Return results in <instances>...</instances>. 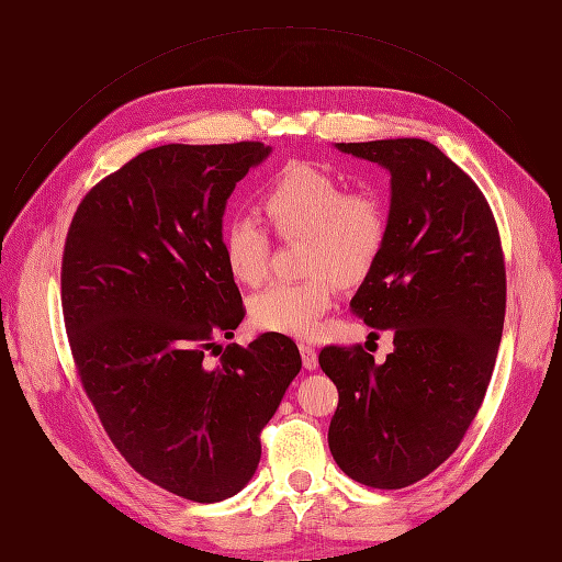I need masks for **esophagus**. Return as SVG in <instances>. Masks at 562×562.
<instances>
[{
  "mask_svg": "<svg viewBox=\"0 0 562 562\" xmlns=\"http://www.w3.org/2000/svg\"><path fill=\"white\" fill-rule=\"evenodd\" d=\"M300 353H302V363L307 370H316L318 368V353L312 345H300Z\"/></svg>",
  "mask_w": 562,
  "mask_h": 562,
  "instance_id": "1",
  "label": "esophagus"
}]
</instances>
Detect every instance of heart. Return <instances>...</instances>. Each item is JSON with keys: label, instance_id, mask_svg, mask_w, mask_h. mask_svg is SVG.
Instances as JSON below:
<instances>
[{"label": "heart", "instance_id": "b5f03b06", "mask_svg": "<svg viewBox=\"0 0 562 562\" xmlns=\"http://www.w3.org/2000/svg\"><path fill=\"white\" fill-rule=\"evenodd\" d=\"M260 211L279 239H304L300 267L307 277L267 285L250 300V321L267 333L312 337L330 310L335 281L361 283L382 258L386 201L372 187H347L330 171L293 161L265 187ZM220 246L234 281L260 285L267 279L271 241L255 220H234Z\"/></svg>", "mask_w": 562, "mask_h": 562}]
</instances>
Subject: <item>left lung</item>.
<instances>
[{"instance_id": "obj_1", "label": "left lung", "mask_w": 562, "mask_h": 562, "mask_svg": "<svg viewBox=\"0 0 562 562\" xmlns=\"http://www.w3.org/2000/svg\"><path fill=\"white\" fill-rule=\"evenodd\" d=\"M337 149L391 173L386 246L349 307L394 333V351L375 363L361 345L321 349L339 394L328 446L356 483L401 490L443 464L481 411L504 328V250L479 184L436 145Z\"/></svg>"}]
</instances>
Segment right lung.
<instances>
[{"label": "right lung", "instance_id": "1", "mask_svg": "<svg viewBox=\"0 0 562 562\" xmlns=\"http://www.w3.org/2000/svg\"><path fill=\"white\" fill-rule=\"evenodd\" d=\"M269 147L161 145L91 187L67 229L60 300L83 391L143 479L211 504L260 462V434L302 368L291 337H234L246 316L223 213Z\"/></svg>", "mask_w": 562, "mask_h": 562}]
</instances>
